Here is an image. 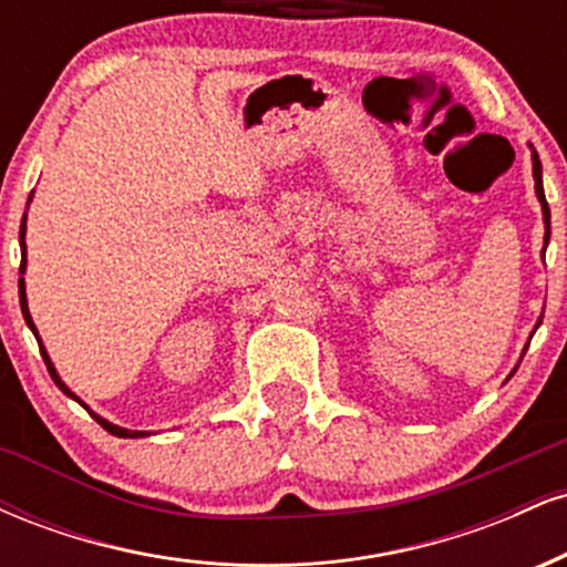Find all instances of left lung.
Wrapping results in <instances>:
<instances>
[{"label":"left lung","mask_w":567,"mask_h":567,"mask_svg":"<svg viewBox=\"0 0 567 567\" xmlns=\"http://www.w3.org/2000/svg\"><path fill=\"white\" fill-rule=\"evenodd\" d=\"M530 159H533V181H536V197H538V202H542V216H544V250H542V258H544V252H546V245H549V234H551V229H549V205H546V197H544V181H542V159H538V154H536V148L530 146ZM542 320H544V315L538 317V322H536V328H533V333H536L538 330V324H542ZM533 333H530V338H533ZM525 351H528V343H525V349H523V354H519V362H523V357H525ZM517 370V368H514ZM514 370L509 373V379L514 375Z\"/></svg>","instance_id":"left-lung-1"}]
</instances>
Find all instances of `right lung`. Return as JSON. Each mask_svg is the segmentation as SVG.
Masks as SVG:
<instances>
[{
  "label": "right lung",
  "mask_w": 567,
  "mask_h": 567,
  "mask_svg": "<svg viewBox=\"0 0 567 567\" xmlns=\"http://www.w3.org/2000/svg\"><path fill=\"white\" fill-rule=\"evenodd\" d=\"M31 197H34V192H31ZM31 197H29V202H31ZM25 210H29V205H25ZM25 261H29V258H25V213H23V220H21V279H18V296H21V311H23V320H25V324H29V328H31V333H34V338H37V343H39V351H42V360H44V365H48V370H50V379L55 381V386L61 389L63 394L71 396V400H76V402H80V405H82L84 410H87L90 415H93V419L97 421V424H101L103 429H106L109 434H114V437H125V440H127V437H130V440L148 437V434H152V432H133V429L116 426V424H112V421H106V419H103V415L93 413V410H90L87 405H84V402L80 400V396H76L74 392H71V389L66 386V383L61 381V375H58V370H55V365H53V360H50L48 349H44L42 338H39V330H37V324H34V320H31V311H29V298H25V279H23V275H25Z\"/></svg>",
  "instance_id": "right-lung-1"
}]
</instances>
